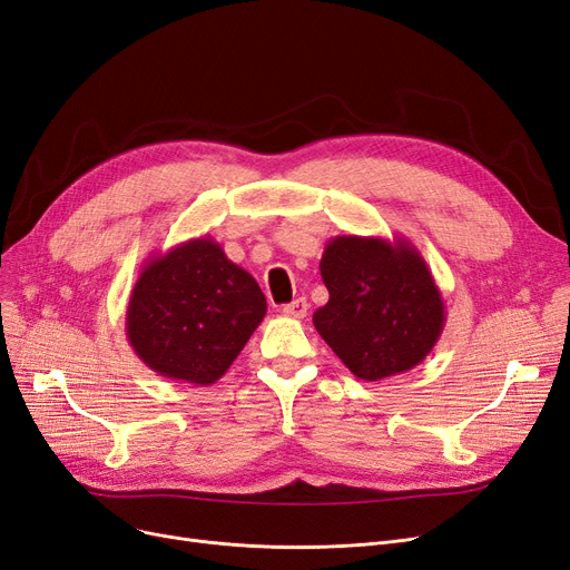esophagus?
<instances>
[{"mask_svg": "<svg viewBox=\"0 0 570 570\" xmlns=\"http://www.w3.org/2000/svg\"><path fill=\"white\" fill-rule=\"evenodd\" d=\"M307 309H309V305H307L305 298H296L293 303L282 307V312L286 314V317H293V320H303L305 314H307Z\"/></svg>", "mask_w": 570, "mask_h": 570, "instance_id": "obj_1", "label": "esophagus"}]
</instances>
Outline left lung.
<instances>
[{
    "label": "left lung",
    "mask_w": 570,
    "mask_h": 570,
    "mask_svg": "<svg viewBox=\"0 0 570 570\" xmlns=\"http://www.w3.org/2000/svg\"><path fill=\"white\" fill-rule=\"evenodd\" d=\"M328 303L314 328L362 381L406 373L436 345L446 309L420 250L404 237H333L320 263Z\"/></svg>",
    "instance_id": "1"
}]
</instances>
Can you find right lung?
Returning <instances> with one entry per match:
<instances>
[{
    "label": "right lung",
    "mask_w": 570,
    "mask_h": 570,
    "mask_svg": "<svg viewBox=\"0 0 570 570\" xmlns=\"http://www.w3.org/2000/svg\"><path fill=\"white\" fill-rule=\"evenodd\" d=\"M258 282L218 242L197 237L150 256L126 305V338L145 366L214 385L265 317Z\"/></svg>",
    "instance_id": "1"
}]
</instances>
